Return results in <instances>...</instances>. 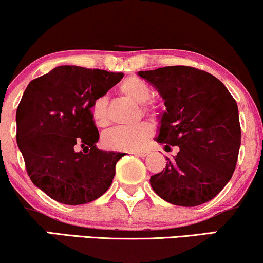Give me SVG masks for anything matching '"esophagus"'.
<instances>
[{"label": "esophagus", "mask_w": 263, "mask_h": 263, "mask_svg": "<svg viewBox=\"0 0 263 263\" xmlns=\"http://www.w3.org/2000/svg\"><path fill=\"white\" fill-rule=\"evenodd\" d=\"M132 154H135L136 156H139V158H145V156H148L149 152H147V151H134V152H132Z\"/></svg>", "instance_id": "34e87169"}]
</instances>
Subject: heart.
<instances>
[{"mask_svg":"<svg viewBox=\"0 0 263 263\" xmlns=\"http://www.w3.org/2000/svg\"><path fill=\"white\" fill-rule=\"evenodd\" d=\"M120 92L126 98L131 99L138 104H143L151 97V88L147 82L142 79L131 76L121 82ZM143 110L153 118L159 114L158 108L154 104H143ZM92 118L96 126L107 127L110 122L108 111V99L99 97L92 104ZM153 135V127L148 122H141L131 127H116L108 131L103 136V144L109 149L118 151H136L142 148Z\"/></svg>","mask_w":263,"mask_h":263,"instance_id":"b5f03b06","label":"heart"}]
</instances>
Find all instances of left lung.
Wrapping results in <instances>:
<instances>
[{
	"instance_id": "left-lung-1",
	"label": "left lung",
	"mask_w": 263,
	"mask_h": 263,
	"mask_svg": "<svg viewBox=\"0 0 263 263\" xmlns=\"http://www.w3.org/2000/svg\"><path fill=\"white\" fill-rule=\"evenodd\" d=\"M164 99L155 141L177 147L166 167L151 177L165 201L198 206L210 201L233 176L240 148L238 105L227 87L209 72L192 66L138 71Z\"/></svg>"
}]
</instances>
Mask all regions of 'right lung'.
<instances>
[{
  "instance_id": "1",
  "label": "right lung",
  "mask_w": 263,
  "mask_h": 263,
  "mask_svg": "<svg viewBox=\"0 0 263 263\" xmlns=\"http://www.w3.org/2000/svg\"><path fill=\"white\" fill-rule=\"evenodd\" d=\"M122 72L61 65L32 80L16 109V143L36 187L66 205L93 201L110 187L125 153L99 151L93 102Z\"/></svg>"
}]
</instances>
